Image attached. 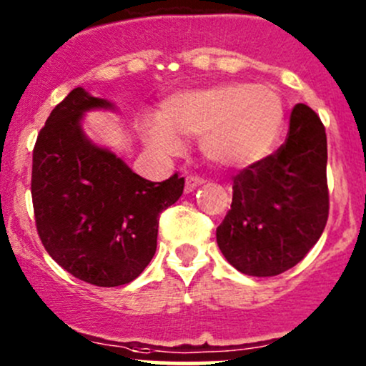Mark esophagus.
<instances>
[{"mask_svg":"<svg viewBox=\"0 0 366 366\" xmlns=\"http://www.w3.org/2000/svg\"><path fill=\"white\" fill-rule=\"evenodd\" d=\"M204 180L199 179V177H194V175H187L186 177V192H192L196 189V187L203 186Z\"/></svg>","mask_w":366,"mask_h":366,"instance_id":"esophagus-1","label":"esophagus"}]
</instances>
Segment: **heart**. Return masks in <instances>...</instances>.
Returning <instances> with one entry per match:
<instances>
[{"label": "heart", "mask_w": 366, "mask_h": 366, "mask_svg": "<svg viewBox=\"0 0 366 366\" xmlns=\"http://www.w3.org/2000/svg\"><path fill=\"white\" fill-rule=\"evenodd\" d=\"M158 118L144 124V140L151 149L175 154L180 151L179 137L202 139L208 162L226 170H243L274 151L287 109L271 86L220 83L170 95Z\"/></svg>", "instance_id": "obj_1"}]
</instances>
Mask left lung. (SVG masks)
<instances>
[{"instance_id":"obj_1","label":"left lung","mask_w":366,"mask_h":366,"mask_svg":"<svg viewBox=\"0 0 366 366\" xmlns=\"http://www.w3.org/2000/svg\"><path fill=\"white\" fill-rule=\"evenodd\" d=\"M328 219L327 135L315 111L297 104L288 139L232 180V203L217 227L227 262L248 276H276L299 264Z\"/></svg>"}]
</instances>
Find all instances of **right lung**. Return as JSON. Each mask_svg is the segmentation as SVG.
I'll use <instances>...</instances> for the list:
<instances>
[{
    "instance_id": "obj_1",
    "label": "right lung",
    "mask_w": 366,
    "mask_h": 366,
    "mask_svg": "<svg viewBox=\"0 0 366 366\" xmlns=\"http://www.w3.org/2000/svg\"><path fill=\"white\" fill-rule=\"evenodd\" d=\"M109 100L78 86L48 116L33 151L34 219L43 247L74 278L97 287L134 281L156 252L159 214L182 196L184 177L151 182L83 132Z\"/></svg>"
}]
</instances>
